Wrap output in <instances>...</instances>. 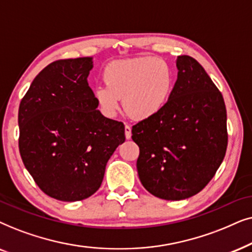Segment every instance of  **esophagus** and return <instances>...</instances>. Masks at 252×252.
I'll use <instances>...</instances> for the list:
<instances>
[{
	"label": "esophagus",
	"mask_w": 252,
	"mask_h": 252,
	"mask_svg": "<svg viewBox=\"0 0 252 252\" xmlns=\"http://www.w3.org/2000/svg\"><path fill=\"white\" fill-rule=\"evenodd\" d=\"M124 133H126V139L131 138V126H128V124H126V126H124Z\"/></svg>",
	"instance_id": "1"
}]
</instances>
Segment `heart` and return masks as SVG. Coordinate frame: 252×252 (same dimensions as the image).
Returning a JSON list of instances; mask_svg holds the SVG:
<instances>
[{
  "instance_id": "heart-1",
  "label": "heart",
  "mask_w": 252,
  "mask_h": 252,
  "mask_svg": "<svg viewBox=\"0 0 252 252\" xmlns=\"http://www.w3.org/2000/svg\"><path fill=\"white\" fill-rule=\"evenodd\" d=\"M106 86H98L94 96L100 109L114 116L123 100L132 119L146 120L166 106L174 86V72L158 58H136L114 61L103 71Z\"/></svg>"
}]
</instances>
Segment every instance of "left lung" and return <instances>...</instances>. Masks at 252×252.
Segmentation results:
<instances>
[{
  "label": "left lung",
  "mask_w": 252,
  "mask_h": 252,
  "mask_svg": "<svg viewBox=\"0 0 252 252\" xmlns=\"http://www.w3.org/2000/svg\"><path fill=\"white\" fill-rule=\"evenodd\" d=\"M172 94L158 115L132 126L139 146L137 170L158 198L181 200L202 191L216 175L228 144L222 94L193 58L181 55Z\"/></svg>",
  "instance_id": "obj_1"
}]
</instances>
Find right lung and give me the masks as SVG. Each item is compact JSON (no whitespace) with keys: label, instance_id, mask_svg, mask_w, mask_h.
<instances>
[{"label":"right lung","instance_id":"obj_1","mask_svg":"<svg viewBox=\"0 0 252 252\" xmlns=\"http://www.w3.org/2000/svg\"><path fill=\"white\" fill-rule=\"evenodd\" d=\"M92 58L59 60L42 69L18 110L19 153L47 196L76 202L101 186L106 165L124 143V124L96 109L87 77Z\"/></svg>","mask_w":252,"mask_h":252}]
</instances>
